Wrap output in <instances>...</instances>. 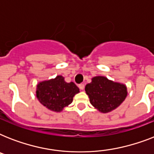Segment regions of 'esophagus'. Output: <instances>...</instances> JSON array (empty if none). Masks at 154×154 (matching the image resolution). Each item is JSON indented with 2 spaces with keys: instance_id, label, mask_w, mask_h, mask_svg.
<instances>
[{
  "instance_id": "esophagus-1",
  "label": "esophagus",
  "mask_w": 154,
  "mask_h": 154,
  "mask_svg": "<svg viewBox=\"0 0 154 154\" xmlns=\"http://www.w3.org/2000/svg\"><path fill=\"white\" fill-rule=\"evenodd\" d=\"M78 87H79V89H81V90H83V89H85V85L84 84H80L79 85H78Z\"/></svg>"
}]
</instances>
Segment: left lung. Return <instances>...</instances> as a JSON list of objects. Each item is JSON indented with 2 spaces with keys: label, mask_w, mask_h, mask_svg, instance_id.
Masks as SVG:
<instances>
[{
  "label": "left lung",
  "mask_w": 154,
  "mask_h": 154,
  "mask_svg": "<svg viewBox=\"0 0 154 154\" xmlns=\"http://www.w3.org/2000/svg\"><path fill=\"white\" fill-rule=\"evenodd\" d=\"M85 89L91 105L103 113L115 109L127 96V88L124 84L112 82L102 76L93 77Z\"/></svg>",
  "instance_id": "left-lung-1"
}]
</instances>
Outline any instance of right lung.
<instances>
[{"mask_svg":"<svg viewBox=\"0 0 154 154\" xmlns=\"http://www.w3.org/2000/svg\"><path fill=\"white\" fill-rule=\"evenodd\" d=\"M79 88L73 82H67L62 76L43 81L37 85L36 95L41 104L53 112H61L71 104L73 97L79 93Z\"/></svg>","mask_w":154,"mask_h":154,"instance_id":"right-lung-1","label":"right lung"}]
</instances>
